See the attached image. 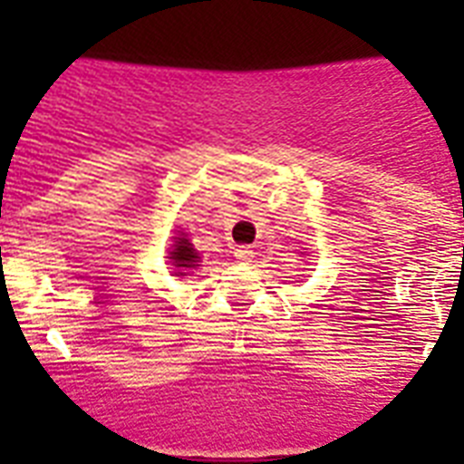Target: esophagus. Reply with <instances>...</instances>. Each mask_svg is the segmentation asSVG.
<instances>
[{
    "mask_svg": "<svg viewBox=\"0 0 464 464\" xmlns=\"http://www.w3.org/2000/svg\"><path fill=\"white\" fill-rule=\"evenodd\" d=\"M235 257L241 262H251L253 260V248L251 246H237Z\"/></svg>",
    "mask_w": 464,
    "mask_h": 464,
    "instance_id": "1",
    "label": "esophagus"
}]
</instances>
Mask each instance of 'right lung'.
<instances>
[{"label":"right lung","mask_w":464,"mask_h":464,"mask_svg":"<svg viewBox=\"0 0 464 464\" xmlns=\"http://www.w3.org/2000/svg\"><path fill=\"white\" fill-rule=\"evenodd\" d=\"M176 244H174V251H171V260H174V267L176 269H190V267H197V253L195 248H192V244L188 239H183V237H174ZM176 274H186V272H176Z\"/></svg>","instance_id":"obj_1"}]
</instances>
